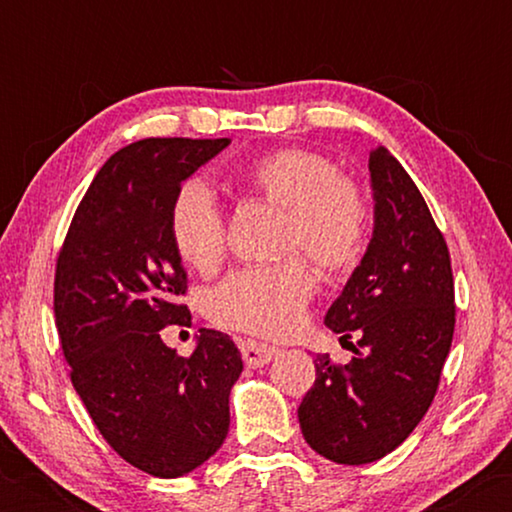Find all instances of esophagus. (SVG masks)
<instances>
[{
    "mask_svg": "<svg viewBox=\"0 0 512 512\" xmlns=\"http://www.w3.org/2000/svg\"><path fill=\"white\" fill-rule=\"evenodd\" d=\"M240 354H243V361L248 363V366L262 368L267 366L272 358L279 356V349H276V346L255 342V339H243V342H240Z\"/></svg>",
    "mask_w": 512,
    "mask_h": 512,
    "instance_id": "34e87169",
    "label": "esophagus"
}]
</instances>
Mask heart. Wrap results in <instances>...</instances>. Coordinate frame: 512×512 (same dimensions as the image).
Instances as JSON below:
<instances>
[{"label": "heart", "instance_id": "1", "mask_svg": "<svg viewBox=\"0 0 512 512\" xmlns=\"http://www.w3.org/2000/svg\"><path fill=\"white\" fill-rule=\"evenodd\" d=\"M257 195L289 209L286 250H303L325 274L356 267L368 245L370 209L356 182L339 178L332 158L310 149H276L245 173ZM168 231L187 267L209 274L226 252V226L211 187L190 180L170 204ZM315 279L298 257L245 267L209 291L207 315L216 325L257 337H284L301 322Z\"/></svg>", "mask_w": 512, "mask_h": 512}]
</instances>
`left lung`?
<instances>
[{
  "instance_id": "left-lung-1",
  "label": "left lung",
  "mask_w": 512,
  "mask_h": 512,
  "mask_svg": "<svg viewBox=\"0 0 512 512\" xmlns=\"http://www.w3.org/2000/svg\"><path fill=\"white\" fill-rule=\"evenodd\" d=\"M373 238L325 325L356 337L346 366L315 358L298 407L305 443L337 464H368L402 445L436 397L455 332L450 252L419 187L385 146L368 156Z\"/></svg>"
}]
</instances>
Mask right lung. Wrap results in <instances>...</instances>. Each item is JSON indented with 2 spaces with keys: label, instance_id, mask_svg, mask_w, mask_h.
Instances as JSON below:
<instances>
[{
  "label": "right lung",
  "instance_id": "obj_1",
  "mask_svg": "<svg viewBox=\"0 0 512 512\" xmlns=\"http://www.w3.org/2000/svg\"><path fill=\"white\" fill-rule=\"evenodd\" d=\"M231 139H142L98 170L57 257L55 320L74 390L122 460L158 479L204 464L226 440L243 358L202 327L190 356L163 344L185 325L187 274L168 231L182 180Z\"/></svg>",
  "mask_w": 512,
  "mask_h": 512
}]
</instances>
